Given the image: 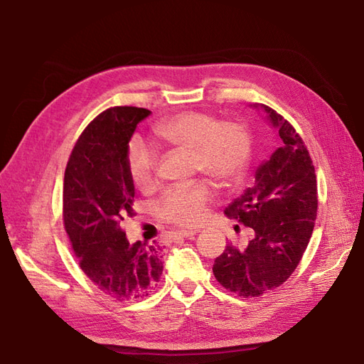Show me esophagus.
Returning <instances> with one entry per match:
<instances>
[{
	"label": "esophagus",
	"instance_id": "1",
	"mask_svg": "<svg viewBox=\"0 0 364 364\" xmlns=\"http://www.w3.org/2000/svg\"><path fill=\"white\" fill-rule=\"evenodd\" d=\"M198 233V230H181V232H174V237H191Z\"/></svg>",
	"mask_w": 364,
	"mask_h": 364
}]
</instances>
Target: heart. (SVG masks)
I'll return each instance as SVG.
<instances>
[{
    "instance_id": "1",
    "label": "heart",
    "mask_w": 364,
    "mask_h": 364,
    "mask_svg": "<svg viewBox=\"0 0 364 364\" xmlns=\"http://www.w3.org/2000/svg\"><path fill=\"white\" fill-rule=\"evenodd\" d=\"M165 144L193 157V168L205 174L218 188H233L242 182L249 168L252 140L242 123L218 122L215 115L200 111H185L162 120L154 129ZM127 166L139 188L154 182L157 153L141 139H132L128 146ZM210 188L205 182L168 190L157 205L166 223L193 227L205 216Z\"/></svg>"
}]
</instances>
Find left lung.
I'll use <instances>...</instances> for the list:
<instances>
[{
	"mask_svg": "<svg viewBox=\"0 0 364 364\" xmlns=\"http://www.w3.org/2000/svg\"><path fill=\"white\" fill-rule=\"evenodd\" d=\"M264 112L277 141L267 161L255 171V182L224 215L250 227L247 245H228L213 265L219 284L239 296H259L281 286L295 272L312 236L318 198L312 159L295 128L277 111Z\"/></svg>",
	"mask_w": 364,
	"mask_h": 364,
	"instance_id": "1",
	"label": "left lung"
}]
</instances>
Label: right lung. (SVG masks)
<instances>
[{
  "mask_svg": "<svg viewBox=\"0 0 364 364\" xmlns=\"http://www.w3.org/2000/svg\"><path fill=\"white\" fill-rule=\"evenodd\" d=\"M149 114L134 106L102 112L77 140L65 171V228L80 267L102 291L122 301L148 295L164 270L156 242L129 244L120 228L134 200L129 140Z\"/></svg>",
  "mask_w": 364,
  "mask_h": 364,
  "instance_id": "right-lung-1",
  "label": "right lung"
}]
</instances>
